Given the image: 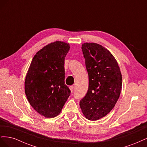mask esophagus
Wrapping results in <instances>:
<instances>
[{"mask_svg":"<svg viewBox=\"0 0 147 147\" xmlns=\"http://www.w3.org/2000/svg\"><path fill=\"white\" fill-rule=\"evenodd\" d=\"M69 90H70V91L71 92H73L74 91V86H69Z\"/></svg>","mask_w":147,"mask_h":147,"instance_id":"34e87169","label":"esophagus"}]
</instances>
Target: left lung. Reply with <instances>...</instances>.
Segmentation results:
<instances>
[{
    "instance_id": "obj_1",
    "label": "left lung",
    "mask_w": 147,
    "mask_h": 147,
    "mask_svg": "<svg viewBox=\"0 0 147 147\" xmlns=\"http://www.w3.org/2000/svg\"><path fill=\"white\" fill-rule=\"evenodd\" d=\"M82 51L89 77V87L80 105L83 115L96 121L110 112L122 88V75L117 61L107 49L96 43H84Z\"/></svg>"
}]
</instances>
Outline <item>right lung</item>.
I'll return each instance as SVG.
<instances>
[{"label":"right lung","instance_id":"obj_1","mask_svg":"<svg viewBox=\"0 0 147 147\" xmlns=\"http://www.w3.org/2000/svg\"><path fill=\"white\" fill-rule=\"evenodd\" d=\"M69 43H49L34 56L26 75L24 91L30 105L47 118L57 117L70 96L65 84L64 59Z\"/></svg>","mask_w":147,"mask_h":147}]
</instances>
